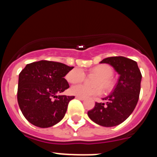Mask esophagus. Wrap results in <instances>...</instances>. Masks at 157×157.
Wrapping results in <instances>:
<instances>
[{
    "mask_svg": "<svg viewBox=\"0 0 157 157\" xmlns=\"http://www.w3.org/2000/svg\"><path fill=\"white\" fill-rule=\"evenodd\" d=\"M75 98L80 100V101H84V100H85V98H81V97H78V96H76Z\"/></svg>",
    "mask_w": 157,
    "mask_h": 157,
    "instance_id": "34e87169",
    "label": "esophagus"
}]
</instances>
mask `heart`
<instances>
[{
  "mask_svg": "<svg viewBox=\"0 0 157 157\" xmlns=\"http://www.w3.org/2000/svg\"><path fill=\"white\" fill-rule=\"evenodd\" d=\"M90 73L98 76L94 82V86H89L85 84L75 85L70 89L71 94L81 98H88L91 96H98L101 94L102 91L109 93L115 86L112 79L114 74L113 69L109 64H99L90 70ZM86 74L80 67L72 69L66 75V79L70 83H78L85 79Z\"/></svg>",
  "mask_w": 157,
  "mask_h": 157,
  "instance_id": "1",
  "label": "heart"
}]
</instances>
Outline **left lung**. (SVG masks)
Returning <instances> with one entry per match:
<instances>
[{"label":"left lung","instance_id":"8db88e82","mask_svg":"<svg viewBox=\"0 0 157 157\" xmlns=\"http://www.w3.org/2000/svg\"><path fill=\"white\" fill-rule=\"evenodd\" d=\"M101 63H109L120 75L114 90L106 102H96L88 112L92 121L103 127H115L125 121L135 109L141 90V74L137 62L124 56H112L104 59Z\"/></svg>","mask_w":157,"mask_h":157}]
</instances>
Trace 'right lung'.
Segmentation results:
<instances>
[{
  "mask_svg": "<svg viewBox=\"0 0 157 157\" xmlns=\"http://www.w3.org/2000/svg\"><path fill=\"white\" fill-rule=\"evenodd\" d=\"M74 67L49 60L27 64L19 75L17 100L24 117L36 127L45 128L64 117L74 96L59 95L69 88L64 78Z\"/></svg>",
  "mask_w": 157,
  "mask_h": 157,
  "instance_id": "add662e5",
  "label": "right lung"
}]
</instances>
